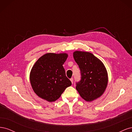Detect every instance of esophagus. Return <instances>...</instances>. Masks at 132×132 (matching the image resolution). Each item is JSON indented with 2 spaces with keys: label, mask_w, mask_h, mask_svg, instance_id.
Segmentation results:
<instances>
[{
  "label": "esophagus",
  "mask_w": 132,
  "mask_h": 132,
  "mask_svg": "<svg viewBox=\"0 0 132 132\" xmlns=\"http://www.w3.org/2000/svg\"><path fill=\"white\" fill-rule=\"evenodd\" d=\"M70 80V81H71V83L73 84V78H71Z\"/></svg>",
  "instance_id": "obj_1"
}]
</instances>
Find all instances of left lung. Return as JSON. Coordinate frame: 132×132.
<instances>
[{"label":"left lung","mask_w":132,"mask_h":132,"mask_svg":"<svg viewBox=\"0 0 132 132\" xmlns=\"http://www.w3.org/2000/svg\"><path fill=\"white\" fill-rule=\"evenodd\" d=\"M73 57L81 71V79L76 89L84 100L90 102L104 93L108 84V74L103 63L90 52L75 51Z\"/></svg>","instance_id":"8db88e82"}]
</instances>
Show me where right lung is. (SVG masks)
Segmentation results:
<instances>
[{
  "mask_svg": "<svg viewBox=\"0 0 132 132\" xmlns=\"http://www.w3.org/2000/svg\"><path fill=\"white\" fill-rule=\"evenodd\" d=\"M68 56L66 53H48L34 64L30 74V80L38 97L50 102L55 101L67 87L71 85L63 66Z\"/></svg>",
  "mask_w": 132,
  "mask_h": 132,
  "instance_id": "obj_1",
  "label": "right lung"
}]
</instances>
